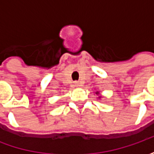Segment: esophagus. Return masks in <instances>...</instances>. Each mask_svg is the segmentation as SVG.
Masks as SVG:
<instances>
[{
	"label": "esophagus",
	"mask_w": 154,
	"mask_h": 154,
	"mask_svg": "<svg viewBox=\"0 0 154 154\" xmlns=\"http://www.w3.org/2000/svg\"><path fill=\"white\" fill-rule=\"evenodd\" d=\"M74 86H80V85H79V83H75V84H74Z\"/></svg>",
	"instance_id": "obj_1"
}]
</instances>
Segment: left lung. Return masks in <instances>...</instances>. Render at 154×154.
I'll return each instance as SVG.
<instances>
[{
	"instance_id": "obj_1",
	"label": "left lung",
	"mask_w": 154,
	"mask_h": 154,
	"mask_svg": "<svg viewBox=\"0 0 154 154\" xmlns=\"http://www.w3.org/2000/svg\"><path fill=\"white\" fill-rule=\"evenodd\" d=\"M95 93H96L97 95H99V92H98V91H97V92H95ZM101 98V96H99V97H98V98Z\"/></svg>"
}]
</instances>
